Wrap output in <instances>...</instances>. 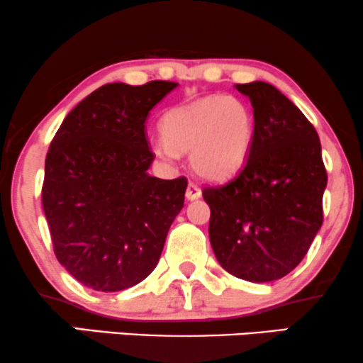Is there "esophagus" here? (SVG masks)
<instances>
[{
    "instance_id": "34e87169",
    "label": "esophagus",
    "mask_w": 363,
    "mask_h": 363,
    "mask_svg": "<svg viewBox=\"0 0 363 363\" xmlns=\"http://www.w3.org/2000/svg\"><path fill=\"white\" fill-rule=\"evenodd\" d=\"M186 197H187V199H189V201L199 199V197H201L199 186L194 184V182H189V186H187V191H186Z\"/></svg>"
}]
</instances>
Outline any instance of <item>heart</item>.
Masks as SVG:
<instances>
[{
    "label": "heart",
    "mask_w": 363,
    "mask_h": 363,
    "mask_svg": "<svg viewBox=\"0 0 363 363\" xmlns=\"http://www.w3.org/2000/svg\"><path fill=\"white\" fill-rule=\"evenodd\" d=\"M162 134L152 150L164 162L191 152L192 169L201 177L219 181L240 171L255 139L251 108L236 97L209 95L164 117Z\"/></svg>",
    "instance_id": "b5f03b06"
}]
</instances>
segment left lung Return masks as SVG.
<instances>
[{
  "instance_id": "obj_1",
  "label": "left lung",
  "mask_w": 363,
  "mask_h": 363,
  "mask_svg": "<svg viewBox=\"0 0 363 363\" xmlns=\"http://www.w3.org/2000/svg\"><path fill=\"white\" fill-rule=\"evenodd\" d=\"M253 105L255 139L245 166L203 189L219 264L253 283L286 277L323 223L327 171L318 134L301 110L266 82L238 84Z\"/></svg>"
}]
</instances>
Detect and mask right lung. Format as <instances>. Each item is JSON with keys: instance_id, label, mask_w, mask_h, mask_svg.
I'll return each mask as SVG.
<instances>
[{"instance_id": "add662e5", "label": "right lung", "mask_w": 363, "mask_h": 363, "mask_svg": "<svg viewBox=\"0 0 363 363\" xmlns=\"http://www.w3.org/2000/svg\"><path fill=\"white\" fill-rule=\"evenodd\" d=\"M174 82L107 84L62 122L45 160L41 203L53 251L77 281L122 291L157 266L184 206L186 177L149 176V112Z\"/></svg>"}]
</instances>
